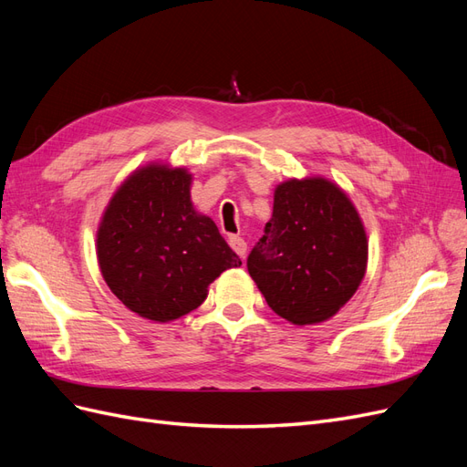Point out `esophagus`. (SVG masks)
<instances>
[{"label":"esophagus","mask_w":467,"mask_h":467,"mask_svg":"<svg viewBox=\"0 0 467 467\" xmlns=\"http://www.w3.org/2000/svg\"><path fill=\"white\" fill-rule=\"evenodd\" d=\"M230 247L237 253L239 257H245V253H247V244H245V239L244 237H239V235H232L230 237Z\"/></svg>","instance_id":"34e87169"}]
</instances>
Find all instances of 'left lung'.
<instances>
[{
	"mask_svg": "<svg viewBox=\"0 0 467 467\" xmlns=\"http://www.w3.org/2000/svg\"><path fill=\"white\" fill-rule=\"evenodd\" d=\"M366 265L362 218L337 182L304 177L276 185L273 218L247 259L276 316L300 327L327 321L355 296Z\"/></svg>",
	"mask_w": 467,
	"mask_h": 467,
	"instance_id": "left-lung-1",
	"label": "left lung"
}]
</instances>
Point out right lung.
Segmentation results:
<instances>
[{"label":"right lung","instance_id":"add662e5","mask_svg":"<svg viewBox=\"0 0 467 467\" xmlns=\"http://www.w3.org/2000/svg\"><path fill=\"white\" fill-rule=\"evenodd\" d=\"M185 167L148 163L109 201L97 228V261L110 292L140 317L187 316L223 271L242 265L212 218L191 201Z\"/></svg>","mask_w":467,"mask_h":467}]
</instances>
